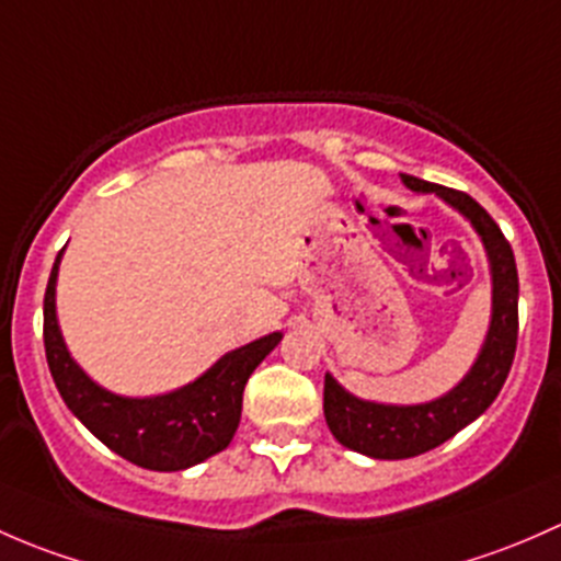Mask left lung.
I'll list each match as a JSON object with an SVG mask.
<instances>
[{"instance_id":"obj_1","label":"left lung","mask_w":561,"mask_h":561,"mask_svg":"<svg viewBox=\"0 0 561 561\" xmlns=\"http://www.w3.org/2000/svg\"><path fill=\"white\" fill-rule=\"evenodd\" d=\"M402 183L415 194H435L470 221L483 242L492 275V321L476 362L465 378L443 397L419 405H386L362 400L323 375V415L329 432L340 446L369 459H410L451 440L459 430L478 419L500 394L518 337V273L511 242L500 232L494 218L470 194L402 175Z\"/></svg>"}]
</instances>
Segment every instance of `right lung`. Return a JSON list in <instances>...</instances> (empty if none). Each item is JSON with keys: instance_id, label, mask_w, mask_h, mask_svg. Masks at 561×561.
Instances as JSON below:
<instances>
[{"instance_id": "add662e5", "label": "right lung", "mask_w": 561, "mask_h": 561, "mask_svg": "<svg viewBox=\"0 0 561 561\" xmlns=\"http://www.w3.org/2000/svg\"><path fill=\"white\" fill-rule=\"evenodd\" d=\"M65 251L56 256L45 288V356L61 400L102 443L146 470L178 472L224 451L238 432L242 389L264 356L280 343L273 332L229 351L192 383L156 397H124L85 375L69 354L59 316L56 280Z\"/></svg>"}]
</instances>
